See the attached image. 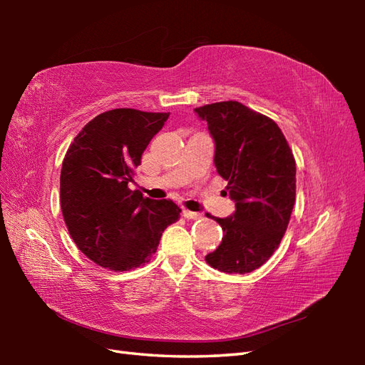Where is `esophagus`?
Listing matches in <instances>:
<instances>
[{"mask_svg": "<svg viewBox=\"0 0 365 365\" xmlns=\"http://www.w3.org/2000/svg\"><path fill=\"white\" fill-rule=\"evenodd\" d=\"M182 213H183V218H187V220H200V218H202V215H200V213L187 210V208H185Z\"/></svg>", "mask_w": 365, "mask_h": 365, "instance_id": "obj_1", "label": "esophagus"}]
</instances>
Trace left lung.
Listing matches in <instances>:
<instances>
[{"mask_svg":"<svg viewBox=\"0 0 365 365\" xmlns=\"http://www.w3.org/2000/svg\"><path fill=\"white\" fill-rule=\"evenodd\" d=\"M195 111L215 139V166L237 207L229 218L213 216L222 242L205 262L222 273H251L273 255L289 226L297 197L294 157L277 123L243 103L229 100Z\"/></svg>","mask_w":365,"mask_h":365,"instance_id":"left-lung-1","label":"left lung"}]
</instances>
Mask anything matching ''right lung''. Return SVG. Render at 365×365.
Segmentation results:
<instances>
[{"label":"right lung","mask_w":365,"mask_h":365,"mask_svg":"<svg viewBox=\"0 0 365 365\" xmlns=\"http://www.w3.org/2000/svg\"><path fill=\"white\" fill-rule=\"evenodd\" d=\"M169 113L115 108L88 122L61 169V208L78 250L97 265L128 271L150 262L161 234L180 218L173 200L128 188Z\"/></svg>","instance_id":"obj_1"}]
</instances>
